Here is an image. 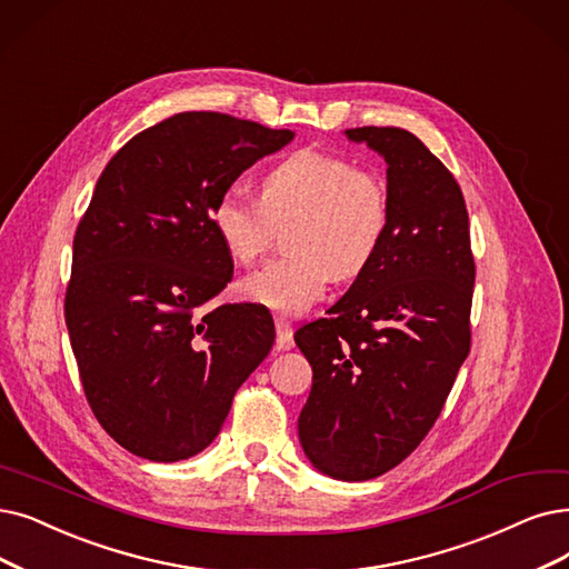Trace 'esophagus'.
Masks as SVG:
<instances>
[{
    "label": "esophagus",
    "instance_id": "1",
    "mask_svg": "<svg viewBox=\"0 0 569 569\" xmlns=\"http://www.w3.org/2000/svg\"><path fill=\"white\" fill-rule=\"evenodd\" d=\"M276 329H278V340H276L278 350H291L293 348V329H291L289 320H284V317H276Z\"/></svg>",
    "mask_w": 569,
    "mask_h": 569
}]
</instances>
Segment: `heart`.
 Here are the masks:
<instances>
[{
    "label": "heart",
    "mask_w": 569,
    "mask_h": 569,
    "mask_svg": "<svg viewBox=\"0 0 569 569\" xmlns=\"http://www.w3.org/2000/svg\"><path fill=\"white\" fill-rule=\"evenodd\" d=\"M293 219V257L244 276L238 282L242 301L301 315L325 297L333 276H361L390 231L388 184L346 156L299 149L261 177L259 200L240 189H226L210 210L217 240L240 266L254 263L268 249L276 226Z\"/></svg>",
    "instance_id": "heart-1"
}]
</instances>
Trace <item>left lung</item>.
<instances>
[{"label": "left lung", "instance_id": "left-lung-1", "mask_svg": "<svg viewBox=\"0 0 569 569\" xmlns=\"http://www.w3.org/2000/svg\"><path fill=\"white\" fill-rule=\"evenodd\" d=\"M388 163L392 221L346 297L293 333L312 367L299 439L315 469L369 481L437 422L469 355L476 266L460 184L413 132L350 128Z\"/></svg>", "mask_w": 569, "mask_h": 569}]
</instances>
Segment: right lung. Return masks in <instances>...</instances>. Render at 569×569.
Returning <instances> with one entry per match:
<instances>
[{
  "label": "right lung",
  "instance_id": "1",
  "mask_svg": "<svg viewBox=\"0 0 569 569\" xmlns=\"http://www.w3.org/2000/svg\"><path fill=\"white\" fill-rule=\"evenodd\" d=\"M293 140L217 111H184L123 144L79 221L64 322L107 435L151 462L206 450L276 340L257 303L202 308L233 278L214 200Z\"/></svg>",
  "mask_w": 569,
  "mask_h": 569
}]
</instances>
